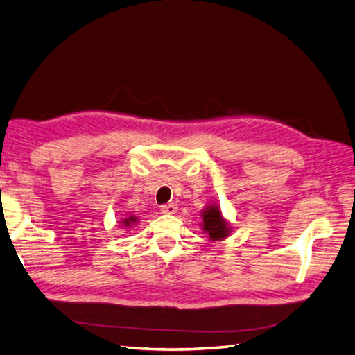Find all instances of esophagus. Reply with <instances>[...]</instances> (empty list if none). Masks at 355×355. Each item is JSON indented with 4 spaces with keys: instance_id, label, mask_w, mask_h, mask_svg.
Returning <instances> with one entry per match:
<instances>
[{
    "instance_id": "1",
    "label": "esophagus",
    "mask_w": 355,
    "mask_h": 355,
    "mask_svg": "<svg viewBox=\"0 0 355 355\" xmlns=\"http://www.w3.org/2000/svg\"><path fill=\"white\" fill-rule=\"evenodd\" d=\"M177 210H178L177 204H172V202H171V204H165V205L160 207V211H162L163 214H175Z\"/></svg>"
}]
</instances>
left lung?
Masks as SVG:
<instances>
[{
    "label": "left lung",
    "mask_w": 355,
    "mask_h": 355,
    "mask_svg": "<svg viewBox=\"0 0 355 355\" xmlns=\"http://www.w3.org/2000/svg\"><path fill=\"white\" fill-rule=\"evenodd\" d=\"M202 225H204V231L210 235V240H222L225 237H228L230 234V226L226 223V220L222 217L220 208L216 205L207 207L202 211Z\"/></svg>",
    "instance_id": "1"
}]
</instances>
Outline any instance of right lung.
<instances>
[{
    "label": "right lung",
    "instance_id": "1",
    "mask_svg": "<svg viewBox=\"0 0 355 355\" xmlns=\"http://www.w3.org/2000/svg\"><path fill=\"white\" fill-rule=\"evenodd\" d=\"M135 222H136V217H135V216H130L129 219H124V220H123L124 226H130V225H133Z\"/></svg>",
    "mask_w": 355,
    "mask_h": 355
}]
</instances>
